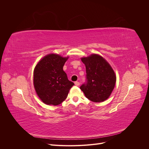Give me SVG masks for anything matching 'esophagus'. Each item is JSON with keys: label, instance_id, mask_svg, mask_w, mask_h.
<instances>
[{"label": "esophagus", "instance_id": "1", "mask_svg": "<svg viewBox=\"0 0 149 149\" xmlns=\"http://www.w3.org/2000/svg\"><path fill=\"white\" fill-rule=\"evenodd\" d=\"M74 84H75V85H76V86H79V85L80 84L79 82H78V81H76V82H74Z\"/></svg>", "mask_w": 149, "mask_h": 149}]
</instances>
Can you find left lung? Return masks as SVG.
<instances>
[{"label":"left lung","mask_w":149,"mask_h":149,"mask_svg":"<svg viewBox=\"0 0 149 149\" xmlns=\"http://www.w3.org/2000/svg\"><path fill=\"white\" fill-rule=\"evenodd\" d=\"M84 64L88 83L80 89L88 100L101 102L109 97L115 87L116 75L112 68L104 58L98 54H91L82 57Z\"/></svg>","instance_id":"obj_1"}]
</instances>
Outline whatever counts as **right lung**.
<instances>
[{
  "mask_svg": "<svg viewBox=\"0 0 149 149\" xmlns=\"http://www.w3.org/2000/svg\"><path fill=\"white\" fill-rule=\"evenodd\" d=\"M69 56L56 53L45 55L36 65L33 86L37 96L47 105L57 106L63 102L74 84L68 80L63 68Z\"/></svg>",
  "mask_w": 149,
  "mask_h": 149,
  "instance_id": "right-lung-1",
  "label": "right lung"
}]
</instances>
